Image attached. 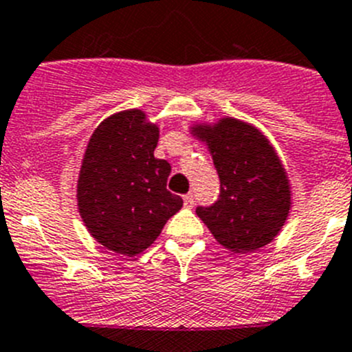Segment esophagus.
<instances>
[{
  "instance_id": "1",
  "label": "esophagus",
  "mask_w": 352,
  "mask_h": 352,
  "mask_svg": "<svg viewBox=\"0 0 352 352\" xmlns=\"http://www.w3.org/2000/svg\"><path fill=\"white\" fill-rule=\"evenodd\" d=\"M183 200H185V206L186 207H193V202H195V200H193L192 193H186V195L183 197Z\"/></svg>"
}]
</instances>
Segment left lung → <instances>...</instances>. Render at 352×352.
<instances>
[{"instance_id": "8db88e82", "label": "left lung", "mask_w": 352, "mask_h": 352, "mask_svg": "<svg viewBox=\"0 0 352 352\" xmlns=\"http://www.w3.org/2000/svg\"><path fill=\"white\" fill-rule=\"evenodd\" d=\"M193 133L209 145L219 195L197 216L214 239L233 252H254L278 235L289 216V179L266 138L249 124L223 119Z\"/></svg>"}]
</instances>
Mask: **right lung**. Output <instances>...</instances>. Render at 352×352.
Segmentation results:
<instances>
[{
	"label": "right lung",
	"mask_w": 352,
	"mask_h": 352,
	"mask_svg": "<svg viewBox=\"0 0 352 352\" xmlns=\"http://www.w3.org/2000/svg\"><path fill=\"white\" fill-rule=\"evenodd\" d=\"M159 128L142 110L109 117L93 133L78 182V206L93 239L124 256L152 245L183 199L167 190L170 164L153 157Z\"/></svg>",
	"instance_id": "1"
}]
</instances>
